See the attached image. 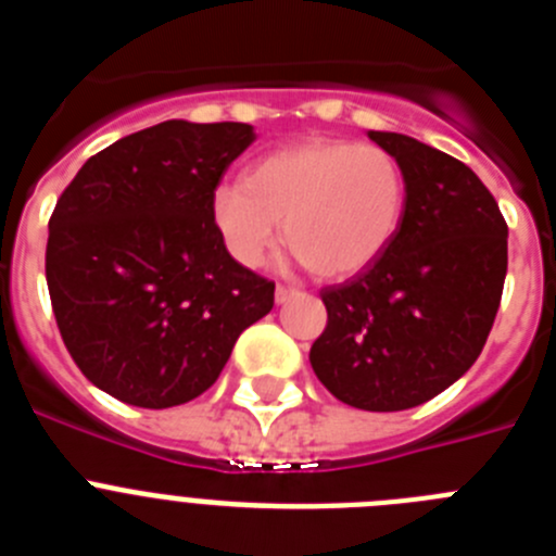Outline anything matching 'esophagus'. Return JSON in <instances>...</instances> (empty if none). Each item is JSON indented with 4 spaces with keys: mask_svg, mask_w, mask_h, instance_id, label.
<instances>
[{
    "mask_svg": "<svg viewBox=\"0 0 556 556\" xmlns=\"http://www.w3.org/2000/svg\"><path fill=\"white\" fill-rule=\"evenodd\" d=\"M294 294H301V289L283 287V283H278V289H275V301H278V303H287L289 298H294Z\"/></svg>",
    "mask_w": 556,
    "mask_h": 556,
    "instance_id": "esophagus-1",
    "label": "esophagus"
}]
</instances>
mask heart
<instances>
[{"instance_id":"1","label":"heart","mask_w":556,"mask_h":556,"mask_svg":"<svg viewBox=\"0 0 556 556\" xmlns=\"http://www.w3.org/2000/svg\"><path fill=\"white\" fill-rule=\"evenodd\" d=\"M406 172L390 150L317 139L255 161L242 184L211 194V223L242 267H258L281 239L317 278L370 267L401 230Z\"/></svg>"}]
</instances>
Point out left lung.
I'll return each instance as SVG.
<instances>
[{
    "instance_id": "left-lung-1",
    "label": "left lung",
    "mask_w": 556,
    "mask_h": 556,
    "mask_svg": "<svg viewBox=\"0 0 556 556\" xmlns=\"http://www.w3.org/2000/svg\"><path fill=\"white\" fill-rule=\"evenodd\" d=\"M401 161L406 214L390 248L326 287L308 362L333 397L401 412L448 390L488 342L507 278V223L476 172L424 141L370 130Z\"/></svg>"
}]
</instances>
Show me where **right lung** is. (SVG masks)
I'll use <instances>...</instances> for the list:
<instances>
[{"mask_svg": "<svg viewBox=\"0 0 556 556\" xmlns=\"http://www.w3.org/2000/svg\"><path fill=\"white\" fill-rule=\"evenodd\" d=\"M242 122L169 119L91 155L49 217L47 287L75 365L122 404L203 395L275 283L230 258L211 194L250 144Z\"/></svg>", "mask_w": 556, "mask_h": 556, "instance_id": "obj_1", "label": "right lung"}]
</instances>
